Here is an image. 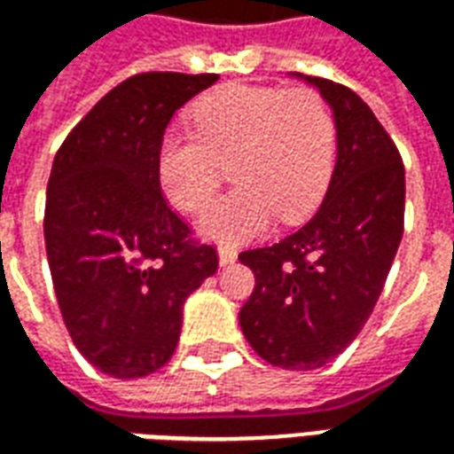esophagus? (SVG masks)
<instances>
[{
  "mask_svg": "<svg viewBox=\"0 0 454 454\" xmlns=\"http://www.w3.org/2000/svg\"><path fill=\"white\" fill-rule=\"evenodd\" d=\"M238 260V250L233 246H221L218 247V262L221 265H233Z\"/></svg>",
  "mask_w": 454,
  "mask_h": 454,
  "instance_id": "34e87169",
  "label": "esophagus"
}]
</instances>
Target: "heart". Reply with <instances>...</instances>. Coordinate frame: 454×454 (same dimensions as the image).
I'll use <instances>...</instances> for the list:
<instances>
[{
    "mask_svg": "<svg viewBox=\"0 0 454 454\" xmlns=\"http://www.w3.org/2000/svg\"><path fill=\"white\" fill-rule=\"evenodd\" d=\"M194 136L169 133L158 148L165 197L199 214L216 194L223 168L236 187L201 218L204 233L238 240L275 218L296 223L321 204L335 165V119L309 87L231 82L204 94L189 112Z\"/></svg>",
    "mask_w": 454,
    "mask_h": 454,
    "instance_id": "b5f03b06",
    "label": "heart"
}]
</instances>
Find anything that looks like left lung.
Listing matches in <instances>:
<instances>
[{
	"label": "left lung",
	"instance_id": "left-lung-1",
	"mask_svg": "<svg viewBox=\"0 0 454 454\" xmlns=\"http://www.w3.org/2000/svg\"><path fill=\"white\" fill-rule=\"evenodd\" d=\"M331 104L338 160L316 216L238 260L255 289L240 309L253 350L282 370L335 360L367 324L403 236L406 177L394 140L345 84L304 77Z\"/></svg>",
	"mask_w": 454,
	"mask_h": 454
}]
</instances>
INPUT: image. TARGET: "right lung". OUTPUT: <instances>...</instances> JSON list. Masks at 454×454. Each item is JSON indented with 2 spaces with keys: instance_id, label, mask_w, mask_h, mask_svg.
<instances>
[{
  "instance_id": "add662e5",
  "label": "right lung",
  "mask_w": 454,
  "mask_h": 454,
  "mask_svg": "<svg viewBox=\"0 0 454 454\" xmlns=\"http://www.w3.org/2000/svg\"><path fill=\"white\" fill-rule=\"evenodd\" d=\"M218 74L138 73L104 94L60 150L45 194V253L67 333L114 380L158 372L182 306L218 270L169 208L158 148L172 114Z\"/></svg>"
}]
</instances>
